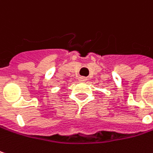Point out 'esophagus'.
I'll return each instance as SVG.
<instances>
[{
	"label": "esophagus",
	"instance_id": "1",
	"mask_svg": "<svg viewBox=\"0 0 153 153\" xmlns=\"http://www.w3.org/2000/svg\"><path fill=\"white\" fill-rule=\"evenodd\" d=\"M78 80H79V82H85L87 79H86V77H84V76H79Z\"/></svg>",
	"mask_w": 153,
	"mask_h": 153
}]
</instances>
